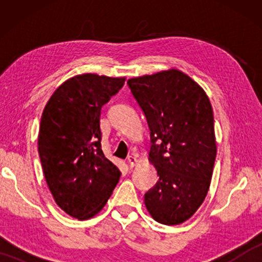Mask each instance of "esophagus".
Listing matches in <instances>:
<instances>
[{
  "instance_id": "esophagus-1",
  "label": "esophagus",
  "mask_w": 262,
  "mask_h": 262,
  "mask_svg": "<svg viewBox=\"0 0 262 262\" xmlns=\"http://www.w3.org/2000/svg\"><path fill=\"white\" fill-rule=\"evenodd\" d=\"M137 162H138V161L135 156L131 155V156L127 157V163H128V166H130V168H134L136 164H137Z\"/></svg>"
}]
</instances>
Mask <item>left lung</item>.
<instances>
[{"label":"left lung","instance_id":"left-lung-1","mask_svg":"<svg viewBox=\"0 0 262 262\" xmlns=\"http://www.w3.org/2000/svg\"><path fill=\"white\" fill-rule=\"evenodd\" d=\"M150 130L149 161L159 181L144 194L159 223L191 218L209 191L216 160L213 112L206 93L187 75L170 69L127 81Z\"/></svg>","mask_w":262,"mask_h":262}]
</instances>
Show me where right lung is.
Instances as JSON below:
<instances>
[{"label":"right lung","mask_w":262,"mask_h":262,"mask_svg":"<svg viewBox=\"0 0 262 262\" xmlns=\"http://www.w3.org/2000/svg\"><path fill=\"white\" fill-rule=\"evenodd\" d=\"M125 77L82 74L59 85L46 103L38 151L46 184L60 209L88 220L105 206L120 170L101 149V107Z\"/></svg>","instance_id":"obj_1"}]
</instances>
